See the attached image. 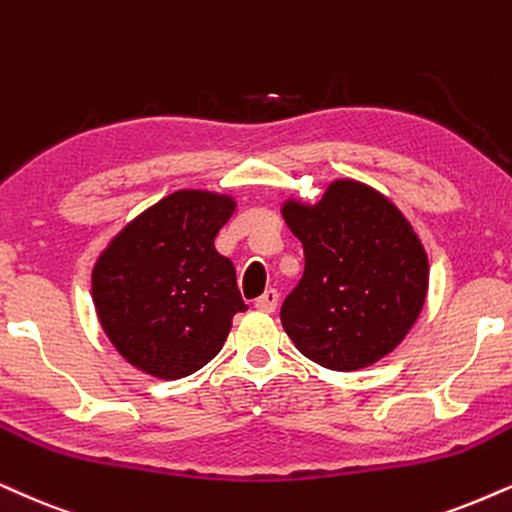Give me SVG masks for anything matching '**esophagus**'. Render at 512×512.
<instances>
[{"mask_svg":"<svg viewBox=\"0 0 512 512\" xmlns=\"http://www.w3.org/2000/svg\"><path fill=\"white\" fill-rule=\"evenodd\" d=\"M276 304H278V293L274 288L264 290V293L255 300V307L260 309V312H274Z\"/></svg>","mask_w":512,"mask_h":512,"instance_id":"esophagus-1","label":"esophagus"}]
</instances>
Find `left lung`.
<instances>
[{"instance_id": "8db88e82", "label": "left lung", "mask_w": 512, "mask_h": 512, "mask_svg": "<svg viewBox=\"0 0 512 512\" xmlns=\"http://www.w3.org/2000/svg\"><path fill=\"white\" fill-rule=\"evenodd\" d=\"M283 217L304 274L281 304L288 338L331 371L371 366L404 340L428 293V257L404 215L359 181H335L319 205Z\"/></svg>"}]
</instances>
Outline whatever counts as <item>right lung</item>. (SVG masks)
<instances>
[{
	"label": "right lung",
	"instance_id": "add662e5",
	"mask_svg": "<svg viewBox=\"0 0 512 512\" xmlns=\"http://www.w3.org/2000/svg\"><path fill=\"white\" fill-rule=\"evenodd\" d=\"M234 200L177 191L127 224L96 262L94 304L103 331L129 364L177 380L222 349L245 312L231 260L215 250Z\"/></svg>",
	"mask_w": 512,
	"mask_h": 512
}]
</instances>
